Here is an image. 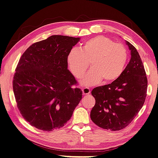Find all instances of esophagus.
I'll use <instances>...</instances> for the list:
<instances>
[{
    "label": "esophagus",
    "mask_w": 158,
    "mask_h": 158,
    "mask_svg": "<svg viewBox=\"0 0 158 158\" xmlns=\"http://www.w3.org/2000/svg\"><path fill=\"white\" fill-rule=\"evenodd\" d=\"M82 91H83V94L84 95H87V94H89L91 91H90V89L87 87H83L82 89Z\"/></svg>",
    "instance_id": "1"
}]
</instances>
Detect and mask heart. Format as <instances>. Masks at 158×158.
I'll return each mask as SVG.
<instances>
[{
	"instance_id": "1",
	"label": "heart",
	"mask_w": 158,
	"mask_h": 158,
	"mask_svg": "<svg viewBox=\"0 0 158 158\" xmlns=\"http://www.w3.org/2000/svg\"><path fill=\"white\" fill-rule=\"evenodd\" d=\"M127 51L120 44L104 35H98L85 42L81 49L73 48L67 61L71 73L77 78L84 75L91 60L92 69L81 83L92 86L102 80L103 83L114 81L123 72L127 61Z\"/></svg>"
}]
</instances>
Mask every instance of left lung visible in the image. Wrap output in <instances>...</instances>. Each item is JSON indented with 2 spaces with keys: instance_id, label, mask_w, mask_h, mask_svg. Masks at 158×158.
<instances>
[{
  "instance_id": "obj_1",
  "label": "left lung",
  "mask_w": 158,
  "mask_h": 158,
  "mask_svg": "<svg viewBox=\"0 0 158 158\" xmlns=\"http://www.w3.org/2000/svg\"><path fill=\"white\" fill-rule=\"evenodd\" d=\"M131 54L127 66L110 84L94 88L95 105L91 118L98 127L112 131L127 127L140 110L146 97L148 80L137 49L126 41Z\"/></svg>"
}]
</instances>
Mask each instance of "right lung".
<instances>
[{
    "mask_svg": "<svg viewBox=\"0 0 158 158\" xmlns=\"http://www.w3.org/2000/svg\"><path fill=\"white\" fill-rule=\"evenodd\" d=\"M80 38L53 35L34 43L22 54L13 79L18 109L33 127L44 131L60 128L82 98L73 87L75 77L67 57Z\"/></svg>",
    "mask_w": 158,
    "mask_h": 158,
    "instance_id": "add662e5",
    "label": "right lung"
}]
</instances>
